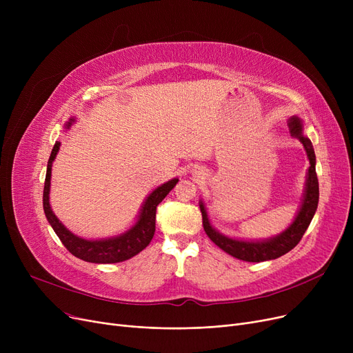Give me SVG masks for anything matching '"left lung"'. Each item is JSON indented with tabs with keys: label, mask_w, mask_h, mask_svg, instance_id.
<instances>
[{
	"label": "left lung",
	"mask_w": 353,
	"mask_h": 353,
	"mask_svg": "<svg viewBox=\"0 0 353 353\" xmlns=\"http://www.w3.org/2000/svg\"><path fill=\"white\" fill-rule=\"evenodd\" d=\"M289 132L292 136L298 137L299 141L303 144L307 159H309V169L306 174L305 183V193L302 199V205L296 214L294 220L290 226L283 230L282 233L276 234L273 237L265 240H242V239H233L223 233L217 232L209 220L205 203L201 200L199 201L201 217H203V228H205L206 234L210 237L212 242L219 246L221 250H225L230 256L240 259L245 262H265L277 259L288 252H290L296 245L301 242L302 236L305 234L306 229L309 228L310 221L314 216V212L318 209L319 201V181L316 176V156L312 141L303 136V123L299 117L292 116L289 119Z\"/></svg>",
	"instance_id": "1"
}]
</instances>
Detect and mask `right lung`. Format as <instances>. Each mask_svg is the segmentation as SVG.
I'll return each mask as SVG.
<instances>
[{
	"label": "right lung",
	"instance_id": "add662e5",
	"mask_svg": "<svg viewBox=\"0 0 353 353\" xmlns=\"http://www.w3.org/2000/svg\"><path fill=\"white\" fill-rule=\"evenodd\" d=\"M74 121L76 120L70 119V121H67L65 124V128H70ZM60 144H61L60 141H55L52 152L50 154L48 164H47L46 183H44V194H43L44 213L48 223L54 229L55 234L60 237L63 245L67 248V250L71 254L90 263H119L139 254L143 249L148 246V243L152 242V239L154 236L156 209L159 206V203L172 192L179 179L176 177L163 183L161 186L156 188L150 194H148L147 199L143 201L137 221L124 233L108 237V239H96V240L83 239L77 234L71 233L59 220V217L54 214L50 206L51 167L55 156H57L60 150Z\"/></svg>",
	"mask_w": 353,
	"mask_h": 353
}]
</instances>
